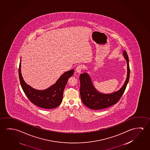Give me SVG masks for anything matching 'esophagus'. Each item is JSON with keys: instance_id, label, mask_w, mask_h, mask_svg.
Wrapping results in <instances>:
<instances>
[{"instance_id": "34e87169", "label": "esophagus", "mask_w": 150, "mask_h": 150, "mask_svg": "<svg viewBox=\"0 0 150 150\" xmlns=\"http://www.w3.org/2000/svg\"><path fill=\"white\" fill-rule=\"evenodd\" d=\"M83 69V67L82 65H79L77 67H76V71L77 73H81V71Z\"/></svg>"}]
</instances>
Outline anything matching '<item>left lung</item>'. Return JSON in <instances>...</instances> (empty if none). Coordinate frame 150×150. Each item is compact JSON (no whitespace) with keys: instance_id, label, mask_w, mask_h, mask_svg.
I'll use <instances>...</instances> for the list:
<instances>
[{"instance_id":"left-lung-1","label":"left lung","mask_w":150,"mask_h":150,"mask_svg":"<svg viewBox=\"0 0 150 150\" xmlns=\"http://www.w3.org/2000/svg\"><path fill=\"white\" fill-rule=\"evenodd\" d=\"M123 55L127 64V76L124 85L117 91L109 94H104L96 90L92 85L90 76L87 73L81 74L80 80V95L81 99L86 106L92 110H101L106 108L117 103L124 94L129 81L130 68L129 58L126 51L123 52Z\"/></svg>"}]
</instances>
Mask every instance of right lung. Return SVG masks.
I'll return each instance as SVG.
<instances>
[{
	"mask_svg": "<svg viewBox=\"0 0 150 150\" xmlns=\"http://www.w3.org/2000/svg\"><path fill=\"white\" fill-rule=\"evenodd\" d=\"M21 63L18 68V76L21 87L28 99L32 103L41 108H55L62 101L63 94L68 79L73 76L74 69L65 72L54 85L46 90H38L28 85L23 80L21 72Z\"/></svg>",
	"mask_w": 150,
	"mask_h": 150,
	"instance_id": "add662e5",
	"label": "right lung"
}]
</instances>
